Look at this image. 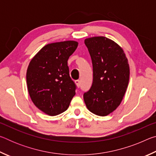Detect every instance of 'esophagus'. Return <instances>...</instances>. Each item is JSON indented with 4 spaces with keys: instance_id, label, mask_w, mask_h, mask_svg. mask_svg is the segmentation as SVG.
<instances>
[{
    "instance_id": "obj_1",
    "label": "esophagus",
    "mask_w": 156,
    "mask_h": 156,
    "mask_svg": "<svg viewBox=\"0 0 156 156\" xmlns=\"http://www.w3.org/2000/svg\"><path fill=\"white\" fill-rule=\"evenodd\" d=\"M75 83H76V85H77L78 87H80V80H76L75 81Z\"/></svg>"
}]
</instances>
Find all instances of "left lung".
<instances>
[{
    "instance_id": "obj_1",
    "label": "left lung",
    "mask_w": 156,
    "mask_h": 156,
    "mask_svg": "<svg viewBox=\"0 0 156 156\" xmlns=\"http://www.w3.org/2000/svg\"><path fill=\"white\" fill-rule=\"evenodd\" d=\"M93 65V83L84 94V100L91 113L109 115L122 102L129 80V65L123 49L104 36L86 38Z\"/></svg>"
}]
</instances>
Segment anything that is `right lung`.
Masks as SVG:
<instances>
[{"label": "right lung", "instance_id": "obj_1", "mask_svg": "<svg viewBox=\"0 0 156 156\" xmlns=\"http://www.w3.org/2000/svg\"><path fill=\"white\" fill-rule=\"evenodd\" d=\"M78 44L73 41L48 44L29 64L26 75L29 94L35 106L47 115L64 112L75 96L76 86L69 76L67 60Z\"/></svg>", "mask_w": 156, "mask_h": 156}]
</instances>
